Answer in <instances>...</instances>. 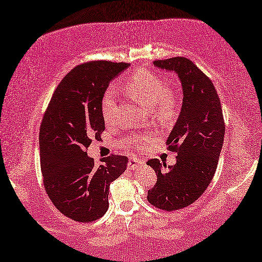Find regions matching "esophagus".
<instances>
[{
    "label": "esophagus",
    "instance_id": "esophagus-1",
    "mask_svg": "<svg viewBox=\"0 0 262 262\" xmlns=\"http://www.w3.org/2000/svg\"><path fill=\"white\" fill-rule=\"evenodd\" d=\"M143 165L144 161L141 159H138V158H130V161H128V168L130 169H136Z\"/></svg>",
    "mask_w": 262,
    "mask_h": 262
}]
</instances>
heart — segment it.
I'll return each instance as SVG.
<instances>
[{"instance_id":"1","label":"heart","mask_w":262,"mask_h":262,"mask_svg":"<svg viewBox=\"0 0 262 262\" xmlns=\"http://www.w3.org/2000/svg\"><path fill=\"white\" fill-rule=\"evenodd\" d=\"M124 91L140 105L146 108H154L161 117H167L171 114L174 108L175 97L168 88L164 79L148 72H141L135 74L124 84ZM102 115L105 122H110L116 111V103L114 93L108 91L102 98ZM139 143H146L148 137L137 139Z\"/></svg>"}]
</instances>
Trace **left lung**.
<instances>
[{
	"label": "left lung",
	"instance_id": "obj_1",
	"mask_svg": "<svg viewBox=\"0 0 262 262\" xmlns=\"http://www.w3.org/2000/svg\"><path fill=\"white\" fill-rule=\"evenodd\" d=\"M153 63L174 72L183 92L181 111L166 141L169 151L178 153L177 164L166 171V164L158 159L147 161L158 177L147 201L174 211L195 202L211 182L224 143L225 124L215 85L191 60L175 57Z\"/></svg>",
	"mask_w": 262,
	"mask_h": 262
}]
</instances>
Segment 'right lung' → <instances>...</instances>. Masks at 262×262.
<instances>
[{
    "label": "right lung",
    "instance_id": "1",
    "mask_svg": "<svg viewBox=\"0 0 262 262\" xmlns=\"http://www.w3.org/2000/svg\"><path fill=\"white\" fill-rule=\"evenodd\" d=\"M128 66L103 60L76 66L45 111L39 131L42 181L55 208L73 221L89 223L104 215L110 183L127 167L126 157L114 154L95 167L85 151L105 128L101 105L109 83Z\"/></svg>",
    "mask_w": 262,
    "mask_h": 262
}]
</instances>
